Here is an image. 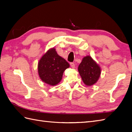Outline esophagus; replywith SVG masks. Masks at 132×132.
<instances>
[{"instance_id":"1","label":"esophagus","mask_w":132,"mask_h":132,"mask_svg":"<svg viewBox=\"0 0 132 132\" xmlns=\"http://www.w3.org/2000/svg\"><path fill=\"white\" fill-rule=\"evenodd\" d=\"M70 66L72 69H74L75 67V64L74 63H70Z\"/></svg>"}]
</instances>
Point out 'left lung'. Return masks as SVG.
Listing matches in <instances>:
<instances>
[{
	"mask_svg": "<svg viewBox=\"0 0 132 132\" xmlns=\"http://www.w3.org/2000/svg\"><path fill=\"white\" fill-rule=\"evenodd\" d=\"M78 71L84 84L87 86H91L99 80L101 68L90 55H87L83 57L78 66Z\"/></svg>",
	"mask_w": 132,
	"mask_h": 132,
	"instance_id": "obj_1",
	"label": "left lung"
}]
</instances>
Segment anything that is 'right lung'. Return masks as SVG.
Returning <instances> with one entry per match:
<instances>
[{
  "label": "right lung",
  "instance_id": "add662e5",
  "mask_svg": "<svg viewBox=\"0 0 132 132\" xmlns=\"http://www.w3.org/2000/svg\"><path fill=\"white\" fill-rule=\"evenodd\" d=\"M69 67V63L53 47L47 50L39 60L38 74L43 82L53 86L61 82L64 71Z\"/></svg>",
  "mask_w": 132,
  "mask_h": 132
}]
</instances>
